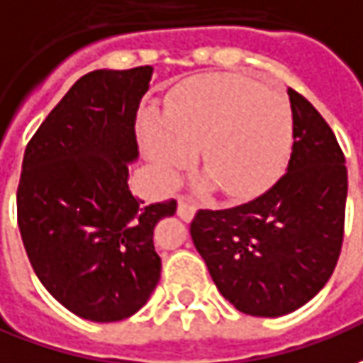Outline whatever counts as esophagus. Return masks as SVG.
Listing matches in <instances>:
<instances>
[{
	"label": "esophagus",
	"mask_w": 363,
	"mask_h": 363,
	"mask_svg": "<svg viewBox=\"0 0 363 363\" xmlns=\"http://www.w3.org/2000/svg\"><path fill=\"white\" fill-rule=\"evenodd\" d=\"M177 214L182 218V220H192L194 218V214H196V206L192 204V202H189L186 199H179V204H177Z\"/></svg>",
	"instance_id": "1"
}]
</instances>
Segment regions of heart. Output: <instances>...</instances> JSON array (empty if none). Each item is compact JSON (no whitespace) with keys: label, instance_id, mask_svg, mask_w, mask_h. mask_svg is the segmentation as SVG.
Here are the masks:
<instances>
[{"label":"heart","instance_id":"b5f03b06","mask_svg":"<svg viewBox=\"0 0 363 363\" xmlns=\"http://www.w3.org/2000/svg\"><path fill=\"white\" fill-rule=\"evenodd\" d=\"M141 145L167 182H177L200 147L202 190L253 199L285 171L293 149V110L283 94L238 74H202L177 84L163 111L139 123Z\"/></svg>","mask_w":363,"mask_h":363}]
</instances>
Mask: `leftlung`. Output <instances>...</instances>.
<instances>
[{
	"label": "left lung",
	"instance_id": "1",
	"mask_svg": "<svg viewBox=\"0 0 363 363\" xmlns=\"http://www.w3.org/2000/svg\"><path fill=\"white\" fill-rule=\"evenodd\" d=\"M293 153L265 194L225 210H199L194 247L224 298L252 316L301 308L330 279L344 240L348 171L336 135L314 106L287 90Z\"/></svg>",
	"mask_w": 363,
	"mask_h": 363
}]
</instances>
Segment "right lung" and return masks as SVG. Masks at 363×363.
<instances>
[{
	"label": "right lung",
	"instance_id": "obj_1",
	"mask_svg": "<svg viewBox=\"0 0 363 363\" xmlns=\"http://www.w3.org/2000/svg\"><path fill=\"white\" fill-rule=\"evenodd\" d=\"M151 76V67L84 74L23 157L17 222L27 257L50 295L92 323L129 318L161 279L153 230L177 202L143 206L128 184Z\"/></svg>",
	"mask_w": 363,
	"mask_h": 363
}]
</instances>
